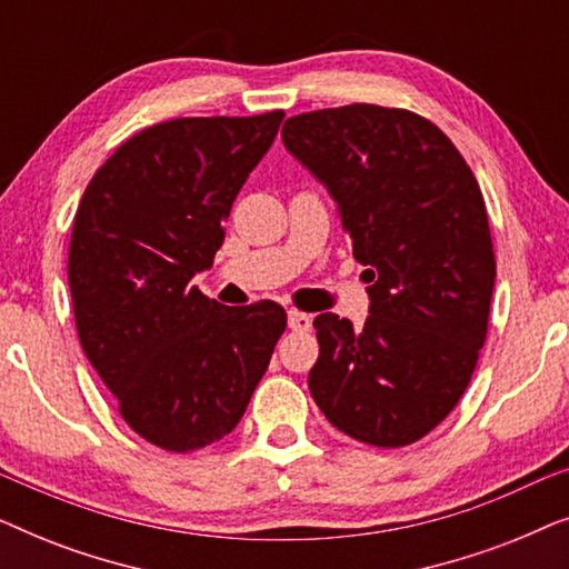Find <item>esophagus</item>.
Returning a JSON list of instances; mask_svg holds the SVG:
<instances>
[{
    "instance_id": "1",
    "label": "esophagus",
    "mask_w": 569,
    "mask_h": 569,
    "mask_svg": "<svg viewBox=\"0 0 569 569\" xmlns=\"http://www.w3.org/2000/svg\"><path fill=\"white\" fill-rule=\"evenodd\" d=\"M287 323H290L292 331H308L310 326H313V318L308 313H300V310H290V313H287Z\"/></svg>"
}]
</instances>
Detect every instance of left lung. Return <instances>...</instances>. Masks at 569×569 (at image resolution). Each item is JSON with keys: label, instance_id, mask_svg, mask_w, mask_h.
<instances>
[{"label": "left lung", "instance_id": "1", "mask_svg": "<svg viewBox=\"0 0 569 569\" xmlns=\"http://www.w3.org/2000/svg\"><path fill=\"white\" fill-rule=\"evenodd\" d=\"M282 142L337 201L372 282L362 329L316 316L310 396L349 438L417 442L453 411L487 339L497 263L477 178L432 121L401 108L292 116Z\"/></svg>", "mask_w": 569, "mask_h": 569}]
</instances>
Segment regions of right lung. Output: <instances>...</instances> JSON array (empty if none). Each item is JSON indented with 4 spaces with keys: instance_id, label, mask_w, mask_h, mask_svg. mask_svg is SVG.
<instances>
[{
    "instance_id": "add662e5",
    "label": "right lung",
    "mask_w": 569,
    "mask_h": 569,
    "mask_svg": "<svg viewBox=\"0 0 569 569\" xmlns=\"http://www.w3.org/2000/svg\"><path fill=\"white\" fill-rule=\"evenodd\" d=\"M282 119L154 123L100 166L77 207L67 274L80 345L127 425L162 450L236 430L284 333L277 302L228 308L191 284Z\"/></svg>"
}]
</instances>
